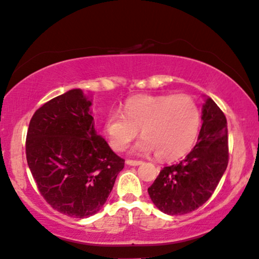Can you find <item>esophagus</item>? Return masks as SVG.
Listing matches in <instances>:
<instances>
[{
  "mask_svg": "<svg viewBox=\"0 0 259 259\" xmlns=\"http://www.w3.org/2000/svg\"><path fill=\"white\" fill-rule=\"evenodd\" d=\"M125 163L127 164V165H130V166H138V165H140V164H142V161L141 160H133V159H127Z\"/></svg>",
  "mask_w": 259,
  "mask_h": 259,
  "instance_id": "obj_1",
  "label": "esophagus"
}]
</instances>
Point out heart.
<instances>
[{"label":"heart","mask_w":259,"mask_h":259,"mask_svg":"<svg viewBox=\"0 0 259 259\" xmlns=\"http://www.w3.org/2000/svg\"><path fill=\"white\" fill-rule=\"evenodd\" d=\"M201 127V111L187 95H138L126 100L120 111H111L104 120V132L114 151H125L139 135L134 151L157 153L171 160L191 151Z\"/></svg>","instance_id":"obj_1"}]
</instances>
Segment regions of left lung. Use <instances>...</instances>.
<instances>
[{
  "label": "left lung",
  "instance_id": "1",
  "mask_svg": "<svg viewBox=\"0 0 259 259\" xmlns=\"http://www.w3.org/2000/svg\"><path fill=\"white\" fill-rule=\"evenodd\" d=\"M197 145L180 163L163 167L148 188L161 212L177 216L197 210L210 199L229 160L228 129L222 110L211 98L202 106Z\"/></svg>",
  "mask_w": 259,
  "mask_h": 259
}]
</instances>
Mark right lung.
Segmentation results:
<instances>
[{"label":"right lung","mask_w":259,"mask_h":259,"mask_svg":"<svg viewBox=\"0 0 259 259\" xmlns=\"http://www.w3.org/2000/svg\"><path fill=\"white\" fill-rule=\"evenodd\" d=\"M90 106L82 90H68L35 112L26 135L27 165L40 195L76 219L104 206L124 167L96 133Z\"/></svg>","instance_id":"obj_1"}]
</instances>
